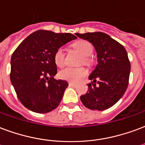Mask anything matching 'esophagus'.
Segmentation results:
<instances>
[{
  "label": "esophagus",
  "instance_id": "34e87169",
  "mask_svg": "<svg viewBox=\"0 0 145 145\" xmlns=\"http://www.w3.org/2000/svg\"><path fill=\"white\" fill-rule=\"evenodd\" d=\"M69 86L76 87V84H75V83H72V82H69Z\"/></svg>",
  "mask_w": 145,
  "mask_h": 145
}]
</instances>
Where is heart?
<instances>
[{
    "label": "heart",
    "instance_id": "heart-1",
    "mask_svg": "<svg viewBox=\"0 0 145 145\" xmlns=\"http://www.w3.org/2000/svg\"><path fill=\"white\" fill-rule=\"evenodd\" d=\"M72 48H74L78 53L82 55L81 63L85 65H90L91 59L89 56L91 55L92 52V46L89 41L84 40H79L74 42L72 44ZM64 54L63 48H58L54 53V62L56 66H62L64 63ZM88 72L84 67L79 68H71L66 67L62 69L59 72V76L61 79L66 80L70 82H78L86 76Z\"/></svg>",
    "mask_w": 145,
    "mask_h": 145
}]
</instances>
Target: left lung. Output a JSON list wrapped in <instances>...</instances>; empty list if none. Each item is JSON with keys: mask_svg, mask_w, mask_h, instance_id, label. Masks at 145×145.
Listing matches in <instances>:
<instances>
[{"mask_svg": "<svg viewBox=\"0 0 145 145\" xmlns=\"http://www.w3.org/2000/svg\"><path fill=\"white\" fill-rule=\"evenodd\" d=\"M94 46L98 64L89 79L86 94L81 95L82 104L91 110L103 111L115 105L125 92L129 81L131 63L121 43L102 32L76 33Z\"/></svg>", "mask_w": 145, "mask_h": 145, "instance_id": "obj_1", "label": "left lung"}]
</instances>
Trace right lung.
I'll return each mask as SVG.
<instances>
[{"mask_svg":"<svg viewBox=\"0 0 145 145\" xmlns=\"http://www.w3.org/2000/svg\"><path fill=\"white\" fill-rule=\"evenodd\" d=\"M76 39L72 33L35 31L23 40L11 56L10 81L20 102L32 112H50L58 107L68 82L56 80L54 53Z\"/></svg>","mask_w":145,"mask_h":145,"instance_id":"right-lung-1","label":"right lung"}]
</instances>
